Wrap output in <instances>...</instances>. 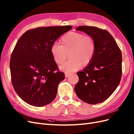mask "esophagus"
Here are the masks:
<instances>
[{"label":"esophagus","instance_id":"34e87169","mask_svg":"<svg viewBox=\"0 0 134 134\" xmlns=\"http://www.w3.org/2000/svg\"><path fill=\"white\" fill-rule=\"evenodd\" d=\"M65 78H68V77L71 75V73H69V72H65Z\"/></svg>","mask_w":134,"mask_h":134}]
</instances>
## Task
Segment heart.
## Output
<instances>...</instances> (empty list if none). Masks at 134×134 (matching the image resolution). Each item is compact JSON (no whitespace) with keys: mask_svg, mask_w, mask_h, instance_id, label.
<instances>
[{"mask_svg":"<svg viewBox=\"0 0 134 134\" xmlns=\"http://www.w3.org/2000/svg\"><path fill=\"white\" fill-rule=\"evenodd\" d=\"M62 44L54 43L51 47V53L55 62L59 64L66 62L60 66L64 71L71 72L78 70L83 65L90 64L96 53V46L94 38L82 33L69 32L61 39Z\"/></svg>","mask_w":134,"mask_h":134,"instance_id":"obj_1","label":"heart"}]
</instances>
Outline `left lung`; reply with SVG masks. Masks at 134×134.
<instances>
[{"instance_id": "obj_1", "label": "left lung", "mask_w": 134, "mask_h": 134, "mask_svg": "<svg viewBox=\"0 0 134 134\" xmlns=\"http://www.w3.org/2000/svg\"><path fill=\"white\" fill-rule=\"evenodd\" d=\"M76 30L94 38L96 50L91 62L77 72L79 81L75 86L76 96L91 104L102 103L116 90L122 75V54L109 32L93 26H81Z\"/></svg>"}]
</instances>
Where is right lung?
I'll list each match as a JSON object with an SVG mask.
<instances>
[{"instance_id": "add662e5", "label": "right lung", "mask_w": 134, "mask_h": 134, "mask_svg": "<svg viewBox=\"0 0 134 134\" xmlns=\"http://www.w3.org/2000/svg\"><path fill=\"white\" fill-rule=\"evenodd\" d=\"M71 26L38 27L23 34L12 54L11 80L18 96L31 106L42 107L55 98L65 79L51 53V47Z\"/></svg>"}]
</instances>
